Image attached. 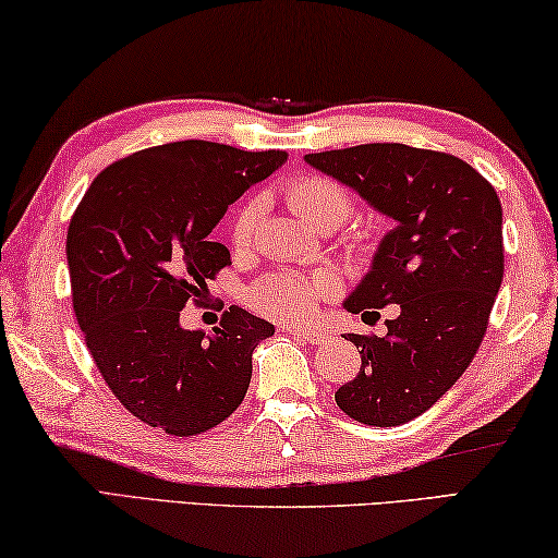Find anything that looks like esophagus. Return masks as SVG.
<instances>
[{
    "instance_id": "obj_1",
    "label": "esophagus",
    "mask_w": 558,
    "mask_h": 558,
    "mask_svg": "<svg viewBox=\"0 0 558 558\" xmlns=\"http://www.w3.org/2000/svg\"><path fill=\"white\" fill-rule=\"evenodd\" d=\"M287 333H291V336H299V338H304V340H308L311 345H324L326 340L330 338L326 330H320V328H301V326H287L284 328Z\"/></svg>"
}]
</instances>
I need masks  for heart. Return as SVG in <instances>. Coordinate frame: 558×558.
<instances>
[{"mask_svg":"<svg viewBox=\"0 0 558 558\" xmlns=\"http://www.w3.org/2000/svg\"><path fill=\"white\" fill-rule=\"evenodd\" d=\"M287 201L311 228H320V225H336L338 228L353 208V201H350V193L343 185L320 173L299 175L291 181ZM262 213V198H252L242 205L232 222V240L238 247H247L252 242ZM330 294H333V281L324 274L306 277V274L296 271H274L250 289V304L274 320H304L314 314L318 301Z\"/></svg>","mask_w":558,"mask_h":558,"instance_id":"heart-1","label":"heart"}]
</instances>
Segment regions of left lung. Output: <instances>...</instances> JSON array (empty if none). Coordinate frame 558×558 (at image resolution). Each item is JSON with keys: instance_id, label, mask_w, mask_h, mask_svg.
Masks as SVG:
<instances>
[{"instance_id": "1", "label": "left lung", "mask_w": 558, "mask_h": 558, "mask_svg": "<svg viewBox=\"0 0 558 558\" xmlns=\"http://www.w3.org/2000/svg\"><path fill=\"white\" fill-rule=\"evenodd\" d=\"M304 161L395 220L343 308L365 316L397 304L399 314L383 338L348 333L363 365L336 402L367 426L412 422L483 343L505 271L500 198L458 156L407 144H360Z\"/></svg>"}]
</instances>
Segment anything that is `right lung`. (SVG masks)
Wrapping results in <instances>:
<instances>
[{
    "label": "right lung",
    "instance_id": "obj_1",
    "mask_svg": "<svg viewBox=\"0 0 558 558\" xmlns=\"http://www.w3.org/2000/svg\"><path fill=\"white\" fill-rule=\"evenodd\" d=\"M287 159L171 142L107 166L77 205L65 242L75 318L107 387L144 424L195 436L247 395L252 353L274 326L232 306L205 333L183 328L181 311L230 264L208 238L228 205Z\"/></svg>",
    "mask_w": 558,
    "mask_h": 558
}]
</instances>
